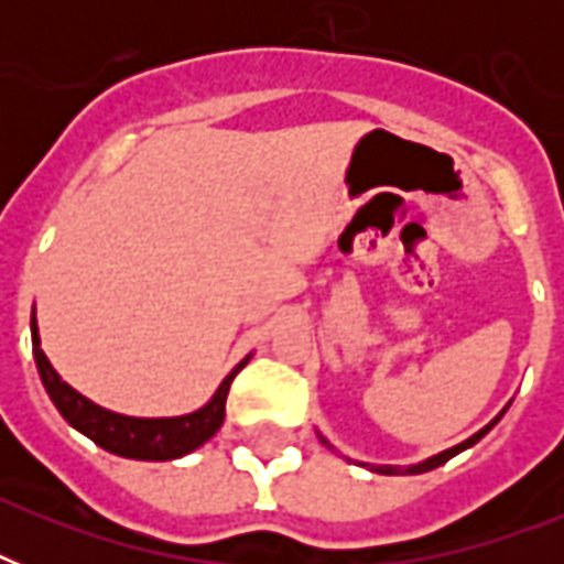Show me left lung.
Instances as JSON below:
<instances>
[{
    "mask_svg": "<svg viewBox=\"0 0 564 564\" xmlns=\"http://www.w3.org/2000/svg\"><path fill=\"white\" fill-rule=\"evenodd\" d=\"M500 419V415H498ZM495 419V421H498ZM495 421H491L489 427H482L480 433H474L471 438H465L463 445H456V447H451V451H445V454H438V456H433V459H427V463H419V465H410V468H380V471H386V474H424V471H430V468H438V465H445L447 459H451V456H456L459 454V451H465V447H471L474 442H480L482 436H486V433H489L491 427H495Z\"/></svg>",
    "mask_w": 564,
    "mask_h": 564,
    "instance_id": "1",
    "label": "left lung"
}]
</instances>
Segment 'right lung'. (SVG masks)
<instances>
[{"label":"right lung","mask_w":564,"mask_h":564,"mask_svg":"<svg viewBox=\"0 0 564 564\" xmlns=\"http://www.w3.org/2000/svg\"><path fill=\"white\" fill-rule=\"evenodd\" d=\"M31 343H34L40 380L46 386L48 398L57 406V412L75 430H82L84 436H90L96 445L110 451V454L128 456V459H175V456H184L198 445H204L221 427L228 389L234 383V377L239 375V369L246 366V360L239 362L237 369L221 380L210 403L198 412H189V415H181V419H128V415L101 410V406L87 401L84 394H78L73 386H66L57 377L52 362L46 360V354L40 351L37 322H31Z\"/></svg>","instance_id":"add662e5"}]
</instances>
